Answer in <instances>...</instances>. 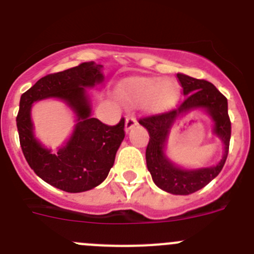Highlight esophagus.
Masks as SVG:
<instances>
[{
  "label": "esophagus",
  "mask_w": 254,
  "mask_h": 254,
  "mask_svg": "<svg viewBox=\"0 0 254 254\" xmlns=\"http://www.w3.org/2000/svg\"><path fill=\"white\" fill-rule=\"evenodd\" d=\"M135 125H136V119H135V116H132V115L127 116V122H125V130H127V131H129V130L132 129Z\"/></svg>",
  "instance_id": "34e87169"
}]
</instances>
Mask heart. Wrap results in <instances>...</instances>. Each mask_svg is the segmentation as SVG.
Masks as SVG:
<instances>
[{"label":"heart","mask_w":254,"mask_h":254,"mask_svg":"<svg viewBox=\"0 0 254 254\" xmlns=\"http://www.w3.org/2000/svg\"><path fill=\"white\" fill-rule=\"evenodd\" d=\"M123 96L134 103H143L150 111H160L174 105L178 100V85L173 80L159 77H134L122 89Z\"/></svg>","instance_id":"obj_1"}]
</instances>
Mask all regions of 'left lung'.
I'll return each instance as SVG.
<instances>
[{
    "instance_id": "8db88e82",
    "label": "left lung",
    "mask_w": 254,
    "mask_h": 254,
    "mask_svg": "<svg viewBox=\"0 0 254 254\" xmlns=\"http://www.w3.org/2000/svg\"><path fill=\"white\" fill-rule=\"evenodd\" d=\"M178 80L183 87L184 100L178 108L162 114L145 116L139 120L149 132L146 146V167L154 183L163 190L177 195H188L204 188L223 169L229 150L231 120L228 116V101L212 82L178 73ZM194 108H204L211 115L215 127L213 132L225 145V154L214 167L200 170H183L173 165L164 153L165 143L175 120Z\"/></svg>"
}]
</instances>
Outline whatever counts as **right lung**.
<instances>
[{
	"mask_svg": "<svg viewBox=\"0 0 254 254\" xmlns=\"http://www.w3.org/2000/svg\"><path fill=\"white\" fill-rule=\"evenodd\" d=\"M101 68L103 65L90 61L50 73L21 96L16 123L23 155L42 181L67 193L86 191L103 183L124 140V118L114 127L91 118L86 87L104 81ZM46 97L65 101L78 116L71 138L55 154L34 138L30 120L32 104Z\"/></svg>",
	"mask_w": 254,
	"mask_h": 254,
	"instance_id": "add662e5",
	"label": "right lung"
}]
</instances>
